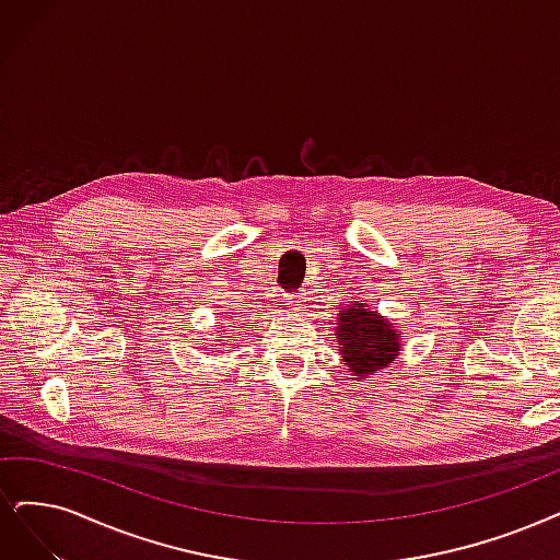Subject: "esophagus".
Returning a JSON list of instances; mask_svg holds the SVG:
<instances>
[{"label": "esophagus", "instance_id": "1", "mask_svg": "<svg viewBox=\"0 0 560 560\" xmlns=\"http://www.w3.org/2000/svg\"><path fill=\"white\" fill-rule=\"evenodd\" d=\"M285 304L291 306V312L302 314L304 312V304H306V291H298V293L285 295Z\"/></svg>", "mask_w": 560, "mask_h": 560}]
</instances>
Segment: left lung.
Listing matches in <instances>:
<instances>
[{
	"label": "left lung",
	"mask_w": 560,
	"mask_h": 560,
	"mask_svg": "<svg viewBox=\"0 0 560 560\" xmlns=\"http://www.w3.org/2000/svg\"><path fill=\"white\" fill-rule=\"evenodd\" d=\"M335 325L343 364L358 381L378 374L397 360L401 350L397 325L371 308L366 300L348 302L337 314Z\"/></svg>",
	"instance_id": "left-lung-1"
}]
</instances>
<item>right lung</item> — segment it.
Wrapping results in <instances>:
<instances>
[{"label":"right lung","mask_w":560,"mask_h":560,"mask_svg":"<svg viewBox=\"0 0 560 560\" xmlns=\"http://www.w3.org/2000/svg\"><path fill=\"white\" fill-rule=\"evenodd\" d=\"M214 353H217V350H214Z\"/></svg>","instance_id":"right-lung-1"}]
</instances>
